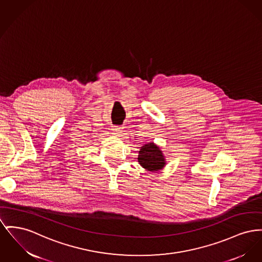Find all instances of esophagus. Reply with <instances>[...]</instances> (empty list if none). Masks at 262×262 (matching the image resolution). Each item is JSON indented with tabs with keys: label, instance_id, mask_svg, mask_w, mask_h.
<instances>
[{
	"label": "esophagus",
	"instance_id": "esophagus-1",
	"mask_svg": "<svg viewBox=\"0 0 262 262\" xmlns=\"http://www.w3.org/2000/svg\"><path fill=\"white\" fill-rule=\"evenodd\" d=\"M112 130H113L114 134L119 135L120 133H122V127L121 126H117V125H113L112 126Z\"/></svg>",
	"mask_w": 262,
	"mask_h": 262
}]
</instances>
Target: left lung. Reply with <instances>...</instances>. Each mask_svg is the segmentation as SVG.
Segmentation results:
<instances>
[{
    "label": "left lung",
    "mask_w": 262,
    "mask_h": 262,
    "mask_svg": "<svg viewBox=\"0 0 262 262\" xmlns=\"http://www.w3.org/2000/svg\"><path fill=\"white\" fill-rule=\"evenodd\" d=\"M138 161L141 167L150 172L162 170L166 165L164 154L154 142H147L140 147Z\"/></svg>",
    "instance_id": "8db88e82"
}]
</instances>
